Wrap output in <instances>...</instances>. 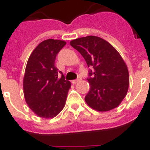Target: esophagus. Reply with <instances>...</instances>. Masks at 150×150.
Segmentation results:
<instances>
[{
  "mask_svg": "<svg viewBox=\"0 0 150 150\" xmlns=\"http://www.w3.org/2000/svg\"><path fill=\"white\" fill-rule=\"evenodd\" d=\"M82 79H81V77H79L77 79H75V80H73L72 81V83L73 84H76V83H77V82H79L80 81V80Z\"/></svg>",
  "mask_w": 150,
  "mask_h": 150,
  "instance_id": "34e87169",
  "label": "esophagus"
}]
</instances>
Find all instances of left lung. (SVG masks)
<instances>
[{
    "label": "left lung",
    "mask_w": 150,
    "mask_h": 150,
    "mask_svg": "<svg viewBox=\"0 0 150 150\" xmlns=\"http://www.w3.org/2000/svg\"><path fill=\"white\" fill-rule=\"evenodd\" d=\"M70 44L93 68L87 79L90 85L85 97L87 104L98 111L114 109L125 97L129 86V74L123 58L110 43L98 36L81 37Z\"/></svg>",
    "instance_id": "8db88e82"
}]
</instances>
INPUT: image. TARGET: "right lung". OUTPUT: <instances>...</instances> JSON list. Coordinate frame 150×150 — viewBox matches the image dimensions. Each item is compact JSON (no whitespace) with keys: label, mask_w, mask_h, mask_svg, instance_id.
<instances>
[{"label":"right lung","mask_w":150,"mask_h":150,"mask_svg":"<svg viewBox=\"0 0 150 150\" xmlns=\"http://www.w3.org/2000/svg\"><path fill=\"white\" fill-rule=\"evenodd\" d=\"M66 42L49 39L41 42L32 52L27 62L23 89L25 102L43 118L57 116L65 105L71 82L55 67V59Z\"/></svg>","instance_id":"obj_1"}]
</instances>
